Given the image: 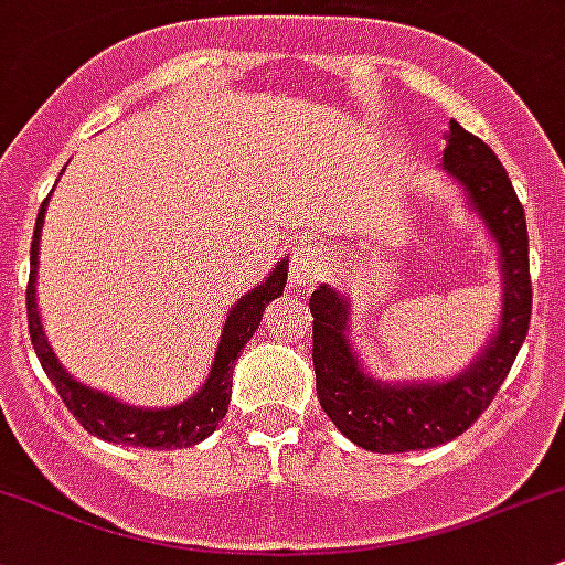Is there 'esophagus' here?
<instances>
[{
	"mask_svg": "<svg viewBox=\"0 0 565 565\" xmlns=\"http://www.w3.org/2000/svg\"><path fill=\"white\" fill-rule=\"evenodd\" d=\"M328 273L322 246H300L292 252V263H289V278H292L295 289L317 287Z\"/></svg>",
	"mask_w": 565,
	"mask_h": 565,
	"instance_id": "obj_1",
	"label": "esophagus"
}]
</instances>
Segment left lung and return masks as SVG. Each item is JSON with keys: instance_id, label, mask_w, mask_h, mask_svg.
<instances>
[{"instance_id": "1", "label": "left lung", "mask_w": 565, "mask_h": 565, "mask_svg": "<svg viewBox=\"0 0 565 565\" xmlns=\"http://www.w3.org/2000/svg\"><path fill=\"white\" fill-rule=\"evenodd\" d=\"M444 170L462 183L468 203L495 237L503 273L498 335L466 373L444 384H384L362 371L347 338V302L330 287L313 289L317 395L338 430L371 452H412L452 441L492 403L512 371L531 324L527 227L518 192L492 148L449 121Z\"/></svg>"}]
</instances>
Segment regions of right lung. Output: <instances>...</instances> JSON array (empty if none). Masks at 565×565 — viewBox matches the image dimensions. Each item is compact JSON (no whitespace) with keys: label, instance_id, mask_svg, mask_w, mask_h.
Returning <instances> with one entry per match:
<instances>
[{"label":"right lung","instance_id":"1","mask_svg":"<svg viewBox=\"0 0 565 565\" xmlns=\"http://www.w3.org/2000/svg\"><path fill=\"white\" fill-rule=\"evenodd\" d=\"M47 198L43 200L38 213V224H34L32 237V257H29V284H26V317H29V338L38 352L40 365L47 373V379L56 387L58 397L64 406L70 408L78 423L86 427L92 436L105 438V441H121L132 444V447H151V449H183L192 444L203 441L216 430L230 406V392H233V365L241 354V349L252 341V335L259 328L265 306L276 300L284 292L287 284V263H278L276 270L267 276L265 284L237 300V306L230 311L227 322L222 330V343H218L216 360H213L211 373L203 390L186 403L173 408H135L127 403L113 401L110 395L86 387V384L75 382L58 360L53 358L51 347L45 341L43 324H40L38 298H34V278H38V246H40V230H43Z\"/></svg>","mask_w":565,"mask_h":565}]
</instances>
